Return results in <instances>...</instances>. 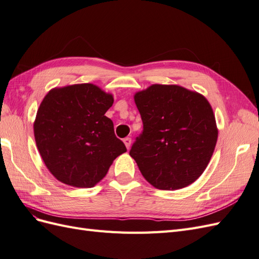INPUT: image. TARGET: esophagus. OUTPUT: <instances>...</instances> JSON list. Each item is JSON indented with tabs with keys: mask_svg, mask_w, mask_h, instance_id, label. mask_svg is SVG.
<instances>
[{
	"mask_svg": "<svg viewBox=\"0 0 259 259\" xmlns=\"http://www.w3.org/2000/svg\"><path fill=\"white\" fill-rule=\"evenodd\" d=\"M123 142H124L125 146H126V148H127V149H130L131 144H132V139H131L130 137H125V138L123 139Z\"/></svg>",
	"mask_w": 259,
	"mask_h": 259,
	"instance_id": "1",
	"label": "esophagus"
}]
</instances>
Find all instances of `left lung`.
Returning a JSON list of instances; mask_svg holds the SVG:
<instances>
[{
	"instance_id": "left-lung-1",
	"label": "left lung",
	"mask_w": 259,
	"mask_h": 259,
	"mask_svg": "<svg viewBox=\"0 0 259 259\" xmlns=\"http://www.w3.org/2000/svg\"><path fill=\"white\" fill-rule=\"evenodd\" d=\"M144 130L130 155L148 183L176 190L195 182L213 155L218 131L207 99L178 85L153 84L134 96Z\"/></svg>"
}]
</instances>
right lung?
<instances>
[{"instance_id": "right-lung-1", "label": "right lung", "mask_w": 259, "mask_h": 259, "mask_svg": "<svg viewBox=\"0 0 259 259\" xmlns=\"http://www.w3.org/2000/svg\"><path fill=\"white\" fill-rule=\"evenodd\" d=\"M111 94L85 83L54 89L38 108L34 138L46 167L59 182L76 188L99 183L113 160L126 152L105 115Z\"/></svg>"}]
</instances>
